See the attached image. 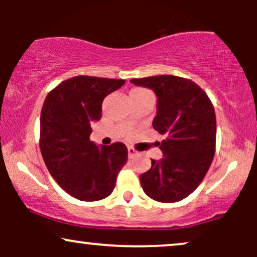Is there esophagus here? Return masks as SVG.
<instances>
[{"label": "esophagus", "instance_id": "34e87169", "mask_svg": "<svg viewBox=\"0 0 257 257\" xmlns=\"http://www.w3.org/2000/svg\"><path fill=\"white\" fill-rule=\"evenodd\" d=\"M127 152H128V158H131V159L137 154V151L133 149V147H131V146H130L128 149H127Z\"/></svg>", "mask_w": 257, "mask_h": 257}]
</instances>
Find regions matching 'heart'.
<instances>
[{
    "instance_id": "1",
    "label": "heart",
    "mask_w": 257,
    "mask_h": 257,
    "mask_svg": "<svg viewBox=\"0 0 257 257\" xmlns=\"http://www.w3.org/2000/svg\"><path fill=\"white\" fill-rule=\"evenodd\" d=\"M133 91H137V92H140V91H145V90H143V89H135Z\"/></svg>"
}]
</instances>
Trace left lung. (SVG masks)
<instances>
[{"mask_svg":"<svg viewBox=\"0 0 257 257\" xmlns=\"http://www.w3.org/2000/svg\"><path fill=\"white\" fill-rule=\"evenodd\" d=\"M157 96L153 128L165 138L158 145L163 159L140 175L144 192L159 202L187 198L201 184L215 154L216 118L212 101L198 84L164 75L133 78Z\"/></svg>","mask_w":257,"mask_h":257,"instance_id":"1","label":"left lung"}]
</instances>
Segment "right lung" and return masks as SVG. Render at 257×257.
<instances>
[{
  "instance_id": "add662e5",
  "label": "right lung",
  "mask_w": 257,
  "mask_h": 257,
  "mask_svg": "<svg viewBox=\"0 0 257 257\" xmlns=\"http://www.w3.org/2000/svg\"><path fill=\"white\" fill-rule=\"evenodd\" d=\"M124 84V79L77 76L56 86L44 100L42 157L56 182L82 201L110 195L127 161V147L122 143L98 147L90 140L91 124L101 118L104 98Z\"/></svg>"
}]
</instances>
